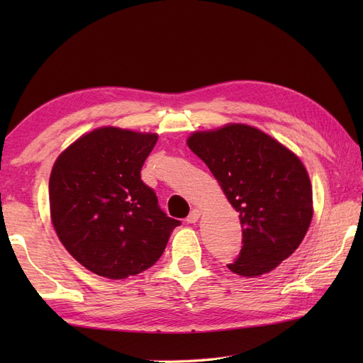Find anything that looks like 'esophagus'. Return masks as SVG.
<instances>
[{"label": "esophagus", "instance_id": "obj_1", "mask_svg": "<svg viewBox=\"0 0 363 363\" xmlns=\"http://www.w3.org/2000/svg\"><path fill=\"white\" fill-rule=\"evenodd\" d=\"M199 217H201V211L199 209H194L191 211L190 213H189V217H187V223H196L198 220H199Z\"/></svg>", "mask_w": 363, "mask_h": 363}]
</instances>
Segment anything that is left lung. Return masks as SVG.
I'll return each mask as SVG.
<instances>
[{"label": "left lung", "mask_w": 363, "mask_h": 363, "mask_svg": "<svg viewBox=\"0 0 363 363\" xmlns=\"http://www.w3.org/2000/svg\"><path fill=\"white\" fill-rule=\"evenodd\" d=\"M189 148L209 167L242 225V250L228 268L245 277L290 257L311 226L312 186L303 162L248 125L194 133Z\"/></svg>", "instance_id": "8db88e82"}]
</instances>
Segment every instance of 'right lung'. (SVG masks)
<instances>
[{"label":"right lung","mask_w":363,"mask_h":363,"mask_svg":"<svg viewBox=\"0 0 363 363\" xmlns=\"http://www.w3.org/2000/svg\"><path fill=\"white\" fill-rule=\"evenodd\" d=\"M156 134L99 128L54 162L51 221L59 240L82 267L125 279L152 267L181 221L167 217L140 169Z\"/></svg>","instance_id":"add662e5"}]
</instances>
